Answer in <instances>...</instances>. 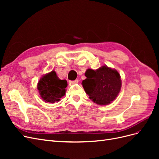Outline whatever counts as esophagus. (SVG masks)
<instances>
[{"mask_svg": "<svg viewBox=\"0 0 159 159\" xmlns=\"http://www.w3.org/2000/svg\"><path fill=\"white\" fill-rule=\"evenodd\" d=\"M70 83L71 84H77V83H78V80H74V81H70Z\"/></svg>", "mask_w": 159, "mask_h": 159, "instance_id": "esophagus-1", "label": "esophagus"}]
</instances>
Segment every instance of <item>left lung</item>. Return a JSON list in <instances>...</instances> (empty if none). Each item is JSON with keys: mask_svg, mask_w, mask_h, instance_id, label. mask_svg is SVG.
<instances>
[{"mask_svg": "<svg viewBox=\"0 0 159 159\" xmlns=\"http://www.w3.org/2000/svg\"><path fill=\"white\" fill-rule=\"evenodd\" d=\"M82 85L89 99L98 105L109 104L117 98L121 87L117 71L103 66L96 70L88 69Z\"/></svg>", "mask_w": 159, "mask_h": 159, "instance_id": "8db88e82", "label": "left lung"}]
</instances>
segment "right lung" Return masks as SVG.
<instances>
[{
  "instance_id": "add662e5",
  "label": "right lung",
  "mask_w": 159,
  "mask_h": 159,
  "mask_svg": "<svg viewBox=\"0 0 159 159\" xmlns=\"http://www.w3.org/2000/svg\"><path fill=\"white\" fill-rule=\"evenodd\" d=\"M68 86L67 81L61 80L52 71L44 75L38 84V89L42 99L46 102L54 103L58 102L66 93Z\"/></svg>"
}]
</instances>
